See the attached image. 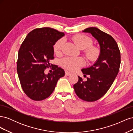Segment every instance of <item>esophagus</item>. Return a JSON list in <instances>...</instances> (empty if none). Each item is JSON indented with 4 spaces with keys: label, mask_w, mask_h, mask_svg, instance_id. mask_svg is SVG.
Listing matches in <instances>:
<instances>
[{
    "label": "esophagus",
    "mask_w": 133,
    "mask_h": 133,
    "mask_svg": "<svg viewBox=\"0 0 133 133\" xmlns=\"http://www.w3.org/2000/svg\"><path fill=\"white\" fill-rule=\"evenodd\" d=\"M65 75L67 76H69L70 75H71V73L69 71H65Z\"/></svg>",
    "instance_id": "1"
}]
</instances>
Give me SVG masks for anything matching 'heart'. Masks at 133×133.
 I'll use <instances>...</instances> for the list:
<instances>
[{"instance_id": "obj_1", "label": "heart", "mask_w": 133, "mask_h": 133, "mask_svg": "<svg viewBox=\"0 0 133 133\" xmlns=\"http://www.w3.org/2000/svg\"><path fill=\"white\" fill-rule=\"evenodd\" d=\"M72 41L80 49H83V53L90 62H95L100 55V50L95 45H92V40L90 37L84 35L78 34L73 36ZM65 43V39L61 38L54 45V51L55 54L60 55L63 46ZM62 65L70 70H75L80 67L85 65V61L83 58L65 57L61 60Z\"/></svg>"}]
</instances>
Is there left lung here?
Returning a JSON list of instances; mask_svg holds the SVG:
<instances>
[{
  "label": "left lung",
  "mask_w": 133,
  "mask_h": 133,
  "mask_svg": "<svg viewBox=\"0 0 133 133\" xmlns=\"http://www.w3.org/2000/svg\"><path fill=\"white\" fill-rule=\"evenodd\" d=\"M98 41L100 55L93 65L82 70L86 81L78 76V82L73 87L79 98L86 102H94L106 94L118 75L120 65V52L114 39L95 27L84 29Z\"/></svg>",
  "instance_id": "obj_1"
}]
</instances>
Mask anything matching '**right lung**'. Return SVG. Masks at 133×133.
<instances>
[{"instance_id": "obj_1", "label": "right lung", "mask_w": 133, "mask_h": 133, "mask_svg": "<svg viewBox=\"0 0 133 133\" xmlns=\"http://www.w3.org/2000/svg\"><path fill=\"white\" fill-rule=\"evenodd\" d=\"M64 33L49 27L37 28L28 33L18 51L17 69L22 89L31 99L41 101L51 94L65 71L50 62L54 59L53 45ZM52 66L54 71L45 75Z\"/></svg>"}]
</instances>
